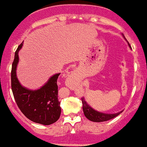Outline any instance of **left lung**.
I'll return each instance as SVG.
<instances>
[{
    "mask_svg": "<svg viewBox=\"0 0 147 147\" xmlns=\"http://www.w3.org/2000/svg\"><path fill=\"white\" fill-rule=\"evenodd\" d=\"M82 105H83V111L86 118L89 119L90 121H95V122H101V121H106L108 120L115 118L121 113H118L115 114H106V113H99L97 111L94 110L87 103L84 97L82 98Z\"/></svg>",
    "mask_w": 147,
    "mask_h": 147,
    "instance_id": "obj_1",
    "label": "left lung"
}]
</instances>
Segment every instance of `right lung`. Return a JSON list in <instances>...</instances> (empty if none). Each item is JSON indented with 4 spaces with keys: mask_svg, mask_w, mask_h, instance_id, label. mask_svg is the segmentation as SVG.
Returning a JSON list of instances; mask_svg holds the SVG:
<instances>
[{
    "mask_svg": "<svg viewBox=\"0 0 147 147\" xmlns=\"http://www.w3.org/2000/svg\"><path fill=\"white\" fill-rule=\"evenodd\" d=\"M22 47V43L16 51L12 64L11 88L14 99L19 109L29 120L41 125H51L59 119L61 114L57 85V79L60 73L52 76L38 90H31L23 88L16 75L19 62L18 53Z\"/></svg>",
    "mask_w": 147,
    "mask_h": 147,
    "instance_id": "obj_1",
    "label": "right lung"
}]
</instances>
